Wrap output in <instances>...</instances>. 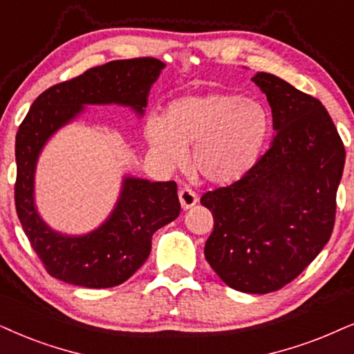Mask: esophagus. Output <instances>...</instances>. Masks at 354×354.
<instances>
[{
    "instance_id": "1",
    "label": "esophagus",
    "mask_w": 354,
    "mask_h": 354,
    "mask_svg": "<svg viewBox=\"0 0 354 354\" xmlns=\"http://www.w3.org/2000/svg\"><path fill=\"white\" fill-rule=\"evenodd\" d=\"M198 194H196L194 191L189 189V187H181L180 189V203H181V207L187 210L191 207H194L196 204H198Z\"/></svg>"
}]
</instances>
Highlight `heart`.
Masks as SVG:
<instances>
[{
	"label": "heart",
	"instance_id": "heart-1",
	"mask_svg": "<svg viewBox=\"0 0 354 354\" xmlns=\"http://www.w3.org/2000/svg\"><path fill=\"white\" fill-rule=\"evenodd\" d=\"M145 136L155 155L169 167L186 162L212 185L243 178L261 155L270 136V115L257 101L240 95L210 93L185 96L168 106L165 118L147 120Z\"/></svg>",
	"mask_w": 354,
	"mask_h": 354
}]
</instances>
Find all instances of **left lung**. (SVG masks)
<instances>
[{"instance_id": "8db88e82", "label": "left lung", "mask_w": 354, "mask_h": 354, "mask_svg": "<svg viewBox=\"0 0 354 354\" xmlns=\"http://www.w3.org/2000/svg\"><path fill=\"white\" fill-rule=\"evenodd\" d=\"M252 80L276 136L243 178L201 198L214 216L204 254L229 288L268 294L296 279L330 240L344 147L319 100L265 71Z\"/></svg>"}]
</instances>
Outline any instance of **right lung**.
Segmentation results:
<instances>
[{
	"instance_id": "right-lung-1",
	"label": "right lung",
	"mask_w": 354,
	"mask_h": 354,
	"mask_svg": "<svg viewBox=\"0 0 354 354\" xmlns=\"http://www.w3.org/2000/svg\"><path fill=\"white\" fill-rule=\"evenodd\" d=\"M165 68L151 57L115 60L46 89L32 102L16 133V210L24 234L47 272L83 288H114L127 281L149 258L151 236L180 216L174 181L125 176L113 212L97 229L65 235L39 216L34 199L35 167L53 133L88 104H119L144 115L151 84Z\"/></svg>"
}]
</instances>
